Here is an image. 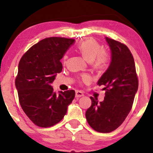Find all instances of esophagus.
<instances>
[{"label": "esophagus", "mask_w": 153, "mask_h": 153, "mask_svg": "<svg viewBox=\"0 0 153 153\" xmlns=\"http://www.w3.org/2000/svg\"><path fill=\"white\" fill-rule=\"evenodd\" d=\"M83 95H83V93L81 91H76V95H75V97H81Z\"/></svg>", "instance_id": "esophagus-1"}]
</instances>
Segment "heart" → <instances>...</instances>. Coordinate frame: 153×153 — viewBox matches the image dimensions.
I'll use <instances>...</instances> for the list:
<instances>
[{
    "instance_id": "heart-1",
    "label": "heart",
    "mask_w": 153,
    "mask_h": 153,
    "mask_svg": "<svg viewBox=\"0 0 153 153\" xmlns=\"http://www.w3.org/2000/svg\"><path fill=\"white\" fill-rule=\"evenodd\" d=\"M76 51L88 62H93V66L98 70H104L107 68L111 60V53L106 49H102L101 45L93 38L86 39L79 44ZM65 56L64 60L65 59ZM81 80L85 82L90 81L91 78L88 75L83 74Z\"/></svg>"
}]
</instances>
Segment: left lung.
Wrapping results in <instances>:
<instances>
[{
	"instance_id": "1",
	"label": "left lung",
	"mask_w": 153,
	"mask_h": 153,
	"mask_svg": "<svg viewBox=\"0 0 153 153\" xmlns=\"http://www.w3.org/2000/svg\"><path fill=\"white\" fill-rule=\"evenodd\" d=\"M111 51V62L99 79L97 85H104V101L91 97L92 104L85 112V118L94 130L108 133L124 122L132 107L139 86L133 56L124 44L106 37Z\"/></svg>"
}]
</instances>
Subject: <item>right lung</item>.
Instances as JSON below:
<instances>
[{"instance_id": "1", "label": "right lung", "mask_w": 153, "mask_h": 153, "mask_svg": "<svg viewBox=\"0 0 153 153\" xmlns=\"http://www.w3.org/2000/svg\"><path fill=\"white\" fill-rule=\"evenodd\" d=\"M74 42V39L47 37L32 46L21 58L15 79L19 101L37 126L49 127L59 123L74 100V90L57 95L50 85L61 72L60 59Z\"/></svg>"}]
</instances>
